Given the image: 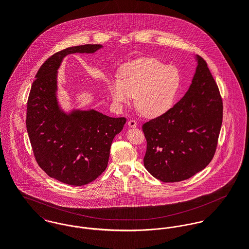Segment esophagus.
<instances>
[{
	"instance_id": "1",
	"label": "esophagus",
	"mask_w": 249,
	"mask_h": 249,
	"mask_svg": "<svg viewBox=\"0 0 249 249\" xmlns=\"http://www.w3.org/2000/svg\"><path fill=\"white\" fill-rule=\"evenodd\" d=\"M129 127H136L137 126V122L135 120H129L127 123Z\"/></svg>"
}]
</instances>
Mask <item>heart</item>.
<instances>
[{
	"mask_svg": "<svg viewBox=\"0 0 249 249\" xmlns=\"http://www.w3.org/2000/svg\"><path fill=\"white\" fill-rule=\"evenodd\" d=\"M181 85L177 68L156 59H143L124 66L121 78L109 83V92L117 105H127L135 98L137 110L145 118L168 112L176 102Z\"/></svg>",
	"mask_w": 249,
	"mask_h": 249,
	"instance_id": "obj_1",
	"label": "heart"
}]
</instances>
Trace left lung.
I'll use <instances>...</instances> for the list:
<instances>
[{
    "label": "left lung",
    "mask_w": 249,
    "mask_h": 249,
    "mask_svg": "<svg viewBox=\"0 0 249 249\" xmlns=\"http://www.w3.org/2000/svg\"><path fill=\"white\" fill-rule=\"evenodd\" d=\"M197 66L184 97L165 114L142 124L143 165L163 182H179L202 171L213 159L222 124V100L206 61Z\"/></svg>",
    "instance_id": "left-lung-1"
}]
</instances>
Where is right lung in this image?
Here are the masks:
<instances>
[{
    "mask_svg": "<svg viewBox=\"0 0 249 249\" xmlns=\"http://www.w3.org/2000/svg\"><path fill=\"white\" fill-rule=\"evenodd\" d=\"M98 44L70 47L49 57L37 71L27 107V130L39 167L71 186L86 185L107 169L110 147L126 119L94 109L65 113L57 103V70L70 53H94Z\"/></svg>",
    "mask_w": 249,
    "mask_h": 249,
    "instance_id": "right-lung-1",
    "label": "right lung"
}]
</instances>
